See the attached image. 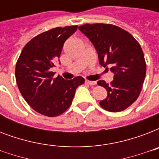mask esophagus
I'll use <instances>...</instances> for the list:
<instances>
[{
  "label": "esophagus",
  "instance_id": "esophagus-1",
  "mask_svg": "<svg viewBox=\"0 0 159 159\" xmlns=\"http://www.w3.org/2000/svg\"><path fill=\"white\" fill-rule=\"evenodd\" d=\"M86 83L88 85H90V86H94V85L97 84V82H92V81H88V80H87V81H86Z\"/></svg>",
  "mask_w": 159,
  "mask_h": 159
}]
</instances>
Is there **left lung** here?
Returning a JSON list of instances; mask_svg holds the SVG:
<instances>
[{"label": "left lung", "instance_id": "obj_1", "mask_svg": "<svg viewBox=\"0 0 159 159\" xmlns=\"http://www.w3.org/2000/svg\"><path fill=\"white\" fill-rule=\"evenodd\" d=\"M97 49L100 64L114 73L111 84L101 80L97 84L107 91L100 106L119 112L128 108L140 94L146 75V62L139 42L130 34L110 24H86L78 27Z\"/></svg>", "mask_w": 159, "mask_h": 159}]
</instances>
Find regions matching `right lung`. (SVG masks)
Returning <instances> with one entry per match:
<instances>
[{"instance_id": "obj_1", "label": "right lung", "mask_w": 159, "mask_h": 159, "mask_svg": "<svg viewBox=\"0 0 159 159\" xmlns=\"http://www.w3.org/2000/svg\"><path fill=\"white\" fill-rule=\"evenodd\" d=\"M77 25L57 27L35 36L24 47L16 66L17 86L25 100L38 113L54 117L69 108L82 77L65 80L53 77L51 68L60 57L63 43Z\"/></svg>"}]
</instances>
